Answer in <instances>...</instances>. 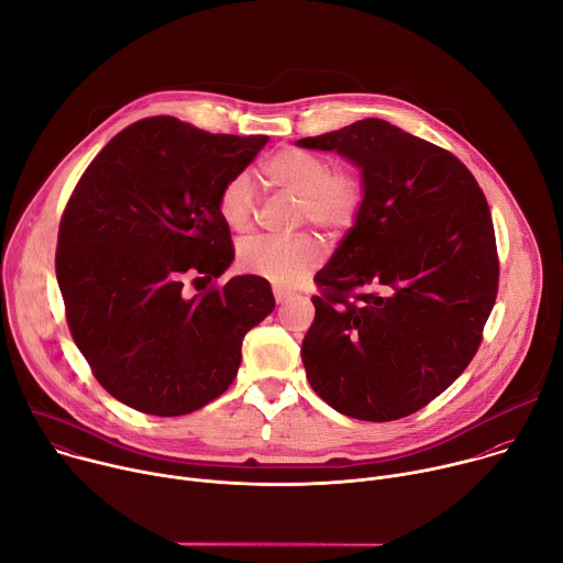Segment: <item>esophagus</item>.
I'll return each instance as SVG.
<instances>
[{
  "label": "esophagus",
  "instance_id": "esophagus-1",
  "mask_svg": "<svg viewBox=\"0 0 563 563\" xmlns=\"http://www.w3.org/2000/svg\"><path fill=\"white\" fill-rule=\"evenodd\" d=\"M274 298H276V302L280 305V302L287 298V291H285V289H280V287H274Z\"/></svg>",
  "mask_w": 563,
  "mask_h": 563
}]
</instances>
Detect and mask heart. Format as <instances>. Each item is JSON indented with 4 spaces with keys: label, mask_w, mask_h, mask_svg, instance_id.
Masks as SVG:
<instances>
[{
    "label": "heart",
    "mask_w": 563,
    "mask_h": 563,
    "mask_svg": "<svg viewBox=\"0 0 563 563\" xmlns=\"http://www.w3.org/2000/svg\"><path fill=\"white\" fill-rule=\"evenodd\" d=\"M265 180L298 198V218L330 233L352 227L363 205V183L352 172H330V163L305 148H280L261 167ZM256 209L250 176L240 174L224 183L218 211L233 231H245ZM238 261L245 272L289 285L320 261L318 240L300 233L294 238L252 235L238 245Z\"/></svg>",
    "instance_id": "heart-1"
}]
</instances>
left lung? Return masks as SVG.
I'll return each mask as SVG.
<instances>
[{
  "instance_id": "obj_1",
  "label": "left lung",
  "mask_w": 563,
  "mask_h": 563,
  "mask_svg": "<svg viewBox=\"0 0 563 563\" xmlns=\"http://www.w3.org/2000/svg\"><path fill=\"white\" fill-rule=\"evenodd\" d=\"M296 146L336 151L363 183L352 229L316 274L325 294L302 339L307 380L345 417L404 419L461 376L493 311L486 196L459 157L378 118Z\"/></svg>"
}]
</instances>
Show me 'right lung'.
I'll return each instance as SVG.
<instances>
[{"mask_svg":"<svg viewBox=\"0 0 563 563\" xmlns=\"http://www.w3.org/2000/svg\"><path fill=\"white\" fill-rule=\"evenodd\" d=\"M267 135H213L169 115L120 131L64 211L55 272L75 345L120 404L153 417L205 408L235 378L245 334L276 307L261 276L185 296L231 261L218 211Z\"/></svg>","mask_w":563,"mask_h":563,"instance_id":"1","label":"right lung"}]
</instances>
